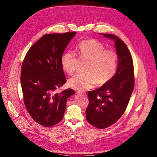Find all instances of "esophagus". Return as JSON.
Segmentation results:
<instances>
[{
    "instance_id": "1",
    "label": "esophagus",
    "mask_w": 157,
    "mask_h": 157,
    "mask_svg": "<svg viewBox=\"0 0 157 157\" xmlns=\"http://www.w3.org/2000/svg\"><path fill=\"white\" fill-rule=\"evenodd\" d=\"M77 94H79V95H83L85 96H86V94L85 92H77Z\"/></svg>"
}]
</instances>
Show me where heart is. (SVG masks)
<instances>
[{
	"label": "heart",
	"instance_id": "b5f03b06",
	"mask_svg": "<svg viewBox=\"0 0 157 157\" xmlns=\"http://www.w3.org/2000/svg\"><path fill=\"white\" fill-rule=\"evenodd\" d=\"M81 58L89 60L85 74H76L68 81L69 86L78 91L91 88L97 83L102 86L114 76L118 67V54L112 49H105L99 41L91 39L81 41L77 47ZM77 55L68 50L61 56L62 67L67 74H72L76 68Z\"/></svg>",
	"mask_w": 157,
	"mask_h": 157
}]
</instances>
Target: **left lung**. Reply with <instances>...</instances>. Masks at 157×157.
Wrapping results in <instances>:
<instances>
[{"label":"left lung","mask_w":157,"mask_h":157,"mask_svg":"<svg viewBox=\"0 0 157 157\" xmlns=\"http://www.w3.org/2000/svg\"><path fill=\"white\" fill-rule=\"evenodd\" d=\"M114 41L118 54V67L112 79L99 88L88 93L89 104L86 118L100 129L116 123L124 113L134 86L132 58L126 44L117 36L100 34Z\"/></svg>","instance_id":"8db88e82"}]
</instances>
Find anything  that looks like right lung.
I'll use <instances>...</instances> for the list:
<instances>
[{"instance_id": "1", "label": "right lung", "mask_w": 157, "mask_h": 157, "mask_svg": "<svg viewBox=\"0 0 157 157\" xmlns=\"http://www.w3.org/2000/svg\"><path fill=\"white\" fill-rule=\"evenodd\" d=\"M76 32L44 35L32 45L21 66V85L25 105L39 124L52 127L63 118L67 100L75 94L66 89L56 90L66 82L60 59Z\"/></svg>"}]
</instances>
